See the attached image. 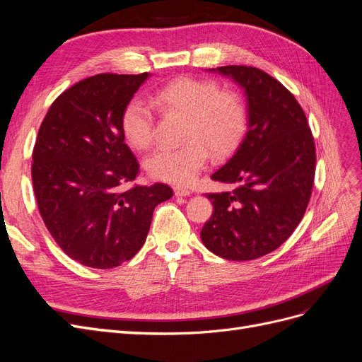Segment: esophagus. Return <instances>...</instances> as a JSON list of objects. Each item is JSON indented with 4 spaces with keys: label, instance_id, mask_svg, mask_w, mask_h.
<instances>
[{
    "label": "esophagus",
    "instance_id": "esophagus-1",
    "mask_svg": "<svg viewBox=\"0 0 362 362\" xmlns=\"http://www.w3.org/2000/svg\"><path fill=\"white\" fill-rule=\"evenodd\" d=\"M173 193H175V196H190L192 194V192L189 189L180 187V185H177V187H173Z\"/></svg>",
    "mask_w": 362,
    "mask_h": 362
}]
</instances>
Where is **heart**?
<instances>
[{
    "label": "heart",
    "instance_id": "heart-1",
    "mask_svg": "<svg viewBox=\"0 0 362 362\" xmlns=\"http://www.w3.org/2000/svg\"><path fill=\"white\" fill-rule=\"evenodd\" d=\"M166 113L187 116L185 140L180 148L160 146L148 156L145 166L152 178L185 184L190 182L211 154L226 157L237 148L246 129V110L238 95L221 90L213 81L182 76L173 80L152 98ZM122 131L131 146L146 148L156 131L152 107L141 100L129 101L122 115Z\"/></svg>",
    "mask_w": 362,
    "mask_h": 362
}]
</instances>
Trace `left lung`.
I'll return each mask as SVG.
<instances>
[{
  "label": "left lung",
  "mask_w": 362,
  "mask_h": 362,
  "mask_svg": "<svg viewBox=\"0 0 362 362\" xmlns=\"http://www.w3.org/2000/svg\"><path fill=\"white\" fill-rule=\"evenodd\" d=\"M245 90L247 133L211 180L233 192L208 193L213 214L201 240L231 261H249L278 249L293 234L310 202L315 146L306 116L278 80L252 66L210 69Z\"/></svg>",
  "instance_id": "left-lung-1"
}]
</instances>
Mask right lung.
Instances as JSON below:
<instances>
[{
  "mask_svg": "<svg viewBox=\"0 0 362 362\" xmlns=\"http://www.w3.org/2000/svg\"><path fill=\"white\" fill-rule=\"evenodd\" d=\"M149 74H100L64 90L40 125L31 180L40 216L62 250L92 269H113L144 246L166 184L133 185L139 163L122 115Z\"/></svg>",
  "mask_w": 362,
  "mask_h": 362,
  "instance_id": "obj_1",
  "label": "right lung"
}]
</instances>
